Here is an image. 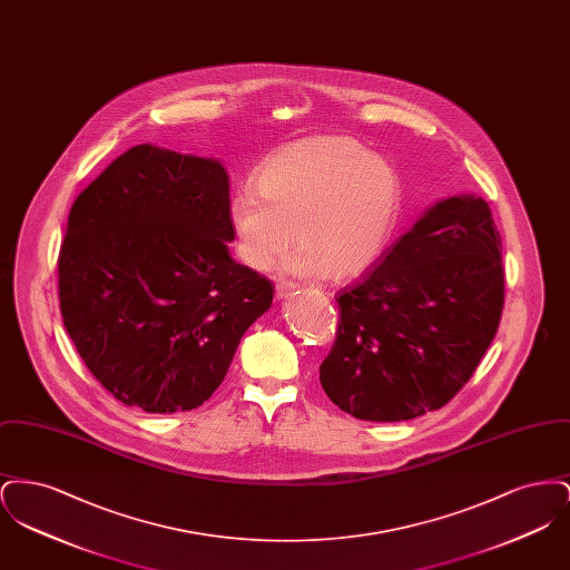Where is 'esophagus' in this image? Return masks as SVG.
I'll return each instance as SVG.
<instances>
[{"instance_id":"1","label":"esophagus","mask_w":570,"mask_h":570,"mask_svg":"<svg viewBox=\"0 0 570 570\" xmlns=\"http://www.w3.org/2000/svg\"><path fill=\"white\" fill-rule=\"evenodd\" d=\"M297 291V284L295 282H288V279H279L277 284H275V297L284 298L288 297L291 293H295Z\"/></svg>"}]
</instances>
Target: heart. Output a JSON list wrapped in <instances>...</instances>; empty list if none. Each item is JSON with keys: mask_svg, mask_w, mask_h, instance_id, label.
I'll use <instances>...</instances> for the list:
<instances>
[{"mask_svg": "<svg viewBox=\"0 0 570 570\" xmlns=\"http://www.w3.org/2000/svg\"><path fill=\"white\" fill-rule=\"evenodd\" d=\"M256 191H237L228 219L237 254L269 269L295 242L286 269L353 279L372 269L402 207V184L384 158L348 136H312L273 151L256 173Z\"/></svg>", "mask_w": 570, "mask_h": 570, "instance_id": "b5f03b06", "label": "heart"}]
</instances>
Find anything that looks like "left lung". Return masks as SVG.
<instances>
[{"instance_id": "obj_1", "label": "left lung", "mask_w": 570, "mask_h": 570, "mask_svg": "<svg viewBox=\"0 0 570 570\" xmlns=\"http://www.w3.org/2000/svg\"><path fill=\"white\" fill-rule=\"evenodd\" d=\"M337 305L321 365L335 406L363 421L446 406L488 353L504 307L502 242L488 203L440 200Z\"/></svg>"}]
</instances>
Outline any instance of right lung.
<instances>
[{"instance_id":"obj_1","label":"right lung","mask_w":570,"mask_h":570,"mask_svg":"<svg viewBox=\"0 0 570 570\" xmlns=\"http://www.w3.org/2000/svg\"><path fill=\"white\" fill-rule=\"evenodd\" d=\"M228 175L154 145L121 154L77 196L61 242L59 309L85 365L145 412L207 402L273 284L228 254Z\"/></svg>"}]
</instances>
